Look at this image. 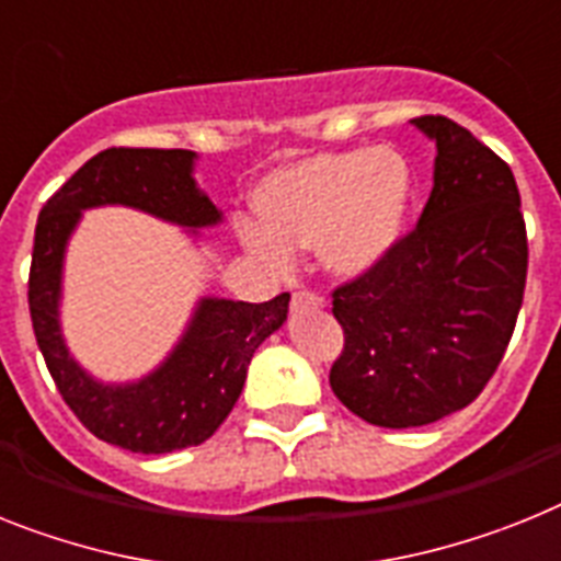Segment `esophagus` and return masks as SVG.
<instances>
[{
    "mask_svg": "<svg viewBox=\"0 0 561 561\" xmlns=\"http://www.w3.org/2000/svg\"><path fill=\"white\" fill-rule=\"evenodd\" d=\"M290 308L294 310H319L324 308V299L313 290H296L294 299H290Z\"/></svg>",
    "mask_w": 561,
    "mask_h": 561,
    "instance_id": "1",
    "label": "esophagus"
}]
</instances>
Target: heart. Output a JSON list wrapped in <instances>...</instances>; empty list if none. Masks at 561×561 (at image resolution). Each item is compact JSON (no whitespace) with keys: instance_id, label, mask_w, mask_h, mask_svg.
Here are the masks:
<instances>
[{"instance_id":"obj_1","label":"heart","mask_w":561,"mask_h":561,"mask_svg":"<svg viewBox=\"0 0 561 561\" xmlns=\"http://www.w3.org/2000/svg\"><path fill=\"white\" fill-rule=\"evenodd\" d=\"M413 199V173L393 148L313 153L267 173L253 191L265 237L242 228V242L273 267L285 251H317L342 276L376 267L402 237Z\"/></svg>"}]
</instances>
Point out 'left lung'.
<instances>
[{
    "mask_svg": "<svg viewBox=\"0 0 561 561\" xmlns=\"http://www.w3.org/2000/svg\"><path fill=\"white\" fill-rule=\"evenodd\" d=\"M413 125L439 150L419 225L331 294L345 333L331 388L379 427H422L468 408L505 356L528 279V230L505 159L448 116Z\"/></svg>",
    "mask_w": 561,
    "mask_h": 561,
    "instance_id": "obj_1",
    "label": "left lung"
}]
</instances>
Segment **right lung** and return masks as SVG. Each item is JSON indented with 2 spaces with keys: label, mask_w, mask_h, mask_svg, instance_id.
<instances>
[{
  "label": "right lung",
  "mask_w": 561,
  "mask_h": 561,
  "mask_svg": "<svg viewBox=\"0 0 561 561\" xmlns=\"http://www.w3.org/2000/svg\"><path fill=\"white\" fill-rule=\"evenodd\" d=\"M193 157L182 148L102 150L42 205L33 233L27 308L56 390L96 439L130 454H171L210 439L242 393L253 351L288 319L290 294L259 305L205 299L171 359L125 388L93 382L65 351L56 305L79 210L130 205L185 228L219 222L214 202L196 191Z\"/></svg>",
  "instance_id": "add662e5"
}]
</instances>
